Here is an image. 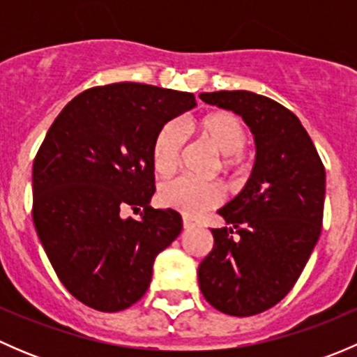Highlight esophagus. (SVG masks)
<instances>
[{
    "mask_svg": "<svg viewBox=\"0 0 357 357\" xmlns=\"http://www.w3.org/2000/svg\"><path fill=\"white\" fill-rule=\"evenodd\" d=\"M195 226H199V222L193 221V219L188 218V215H183V228L192 229V228H195Z\"/></svg>",
    "mask_w": 357,
    "mask_h": 357,
    "instance_id": "1",
    "label": "esophagus"
}]
</instances>
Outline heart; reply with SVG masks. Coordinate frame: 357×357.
Wrapping results in <instances>:
<instances>
[{
  "instance_id": "b5f03b06",
  "label": "heart",
  "mask_w": 357,
  "mask_h": 357,
  "mask_svg": "<svg viewBox=\"0 0 357 357\" xmlns=\"http://www.w3.org/2000/svg\"><path fill=\"white\" fill-rule=\"evenodd\" d=\"M202 138L207 139L221 155H228L222 160L225 167L236 162V155L245 145V129L238 117L225 112L211 114L197 124ZM185 135L181 126L169 122L158 131L153 142V167L158 174H169L178 165L181 157ZM232 157L229 158V155ZM222 200V190L218 183L197 181V179L179 176L167 179L158 188V202L165 207L176 208L185 215H200L202 212L215 207Z\"/></svg>"
}]
</instances>
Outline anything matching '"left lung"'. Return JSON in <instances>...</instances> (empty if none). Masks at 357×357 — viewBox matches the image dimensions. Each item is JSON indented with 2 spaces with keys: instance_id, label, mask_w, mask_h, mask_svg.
I'll list each match as a JSON object with an SVG mask.
<instances>
[{
  "instance_id": "obj_1",
  "label": "left lung",
  "mask_w": 357,
  "mask_h": 357,
  "mask_svg": "<svg viewBox=\"0 0 357 357\" xmlns=\"http://www.w3.org/2000/svg\"><path fill=\"white\" fill-rule=\"evenodd\" d=\"M254 135L255 164L242 192L218 214L214 247L199 266L205 301L229 316H254L291 290L318 243L325 167L297 115L252 91L202 93Z\"/></svg>"
}]
</instances>
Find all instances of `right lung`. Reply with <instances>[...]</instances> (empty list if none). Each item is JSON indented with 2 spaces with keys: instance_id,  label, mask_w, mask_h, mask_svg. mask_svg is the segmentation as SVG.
I'll use <instances>...</instances> for the list:
<instances>
[{
  "instance_id": "add662e5",
  "label": "right lung",
  "mask_w": 357,
  "mask_h": 357,
  "mask_svg": "<svg viewBox=\"0 0 357 357\" xmlns=\"http://www.w3.org/2000/svg\"><path fill=\"white\" fill-rule=\"evenodd\" d=\"M197 105L192 93L117 82L63 107L32 165V219L63 287L102 312L145 295L155 257L183 229L179 212L152 208L153 142ZM131 206L139 220L121 218Z\"/></svg>"
}]
</instances>
